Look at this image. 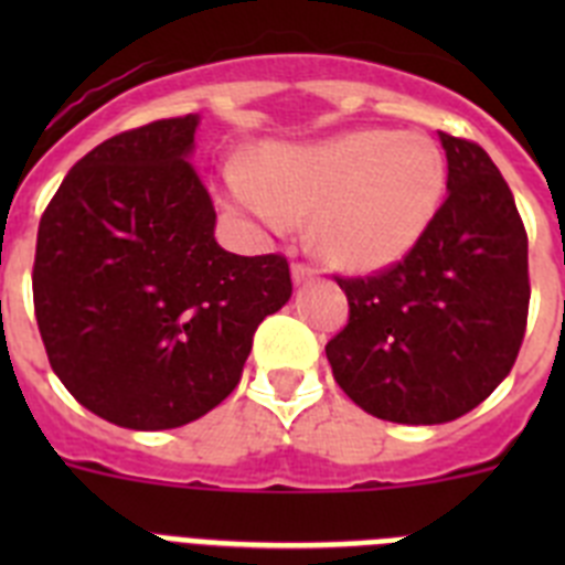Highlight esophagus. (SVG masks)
Wrapping results in <instances>:
<instances>
[{
  "mask_svg": "<svg viewBox=\"0 0 565 565\" xmlns=\"http://www.w3.org/2000/svg\"><path fill=\"white\" fill-rule=\"evenodd\" d=\"M313 274H317V268H313L311 263H294L291 266L294 282H306V279H311Z\"/></svg>",
  "mask_w": 565,
  "mask_h": 565,
  "instance_id": "34e87169",
  "label": "esophagus"
}]
</instances>
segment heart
<instances>
[{
    "instance_id": "b5f03b06",
    "label": "heart",
    "mask_w": 565,
    "mask_h": 565,
    "mask_svg": "<svg viewBox=\"0 0 565 565\" xmlns=\"http://www.w3.org/2000/svg\"><path fill=\"white\" fill-rule=\"evenodd\" d=\"M237 206L282 228L313 215V243L331 263L371 271L396 263L436 217L447 161L430 135L359 129L326 143L268 147L259 167H232Z\"/></svg>"
}]
</instances>
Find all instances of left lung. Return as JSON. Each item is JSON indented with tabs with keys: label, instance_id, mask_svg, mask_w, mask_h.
Segmentation results:
<instances>
[{
	"label": "left lung",
	"instance_id": "obj_1",
	"mask_svg": "<svg viewBox=\"0 0 565 565\" xmlns=\"http://www.w3.org/2000/svg\"><path fill=\"white\" fill-rule=\"evenodd\" d=\"M447 198L416 246L371 277H339L348 326L326 344L337 384L371 416L444 424L509 376L529 317V239L503 174L441 132Z\"/></svg>",
	"mask_w": 565,
	"mask_h": 565
}]
</instances>
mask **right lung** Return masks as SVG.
Masks as SVG:
<instances>
[{
	"instance_id": "obj_1",
	"label": "right lung",
	"mask_w": 565,
	"mask_h": 565,
	"mask_svg": "<svg viewBox=\"0 0 565 565\" xmlns=\"http://www.w3.org/2000/svg\"><path fill=\"white\" fill-rule=\"evenodd\" d=\"M198 115L127 129L70 169L39 223L33 308L50 367L129 430H172L237 387L254 331L291 297L282 254L214 239L189 167Z\"/></svg>"
}]
</instances>
